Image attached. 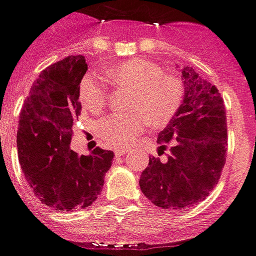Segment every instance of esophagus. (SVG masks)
Instances as JSON below:
<instances>
[{"label":"esophagus","instance_id":"1","mask_svg":"<svg viewBox=\"0 0 256 256\" xmlns=\"http://www.w3.org/2000/svg\"><path fill=\"white\" fill-rule=\"evenodd\" d=\"M114 156L116 158H120V156H124L128 152V148H120V150H114Z\"/></svg>","mask_w":256,"mask_h":256}]
</instances>
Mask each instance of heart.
I'll return each mask as SVG.
<instances>
[{"label":"heart","mask_w":256,"mask_h":256,"mask_svg":"<svg viewBox=\"0 0 256 256\" xmlns=\"http://www.w3.org/2000/svg\"><path fill=\"white\" fill-rule=\"evenodd\" d=\"M112 84L134 88L130 108L134 112L110 114L97 124V136L102 146H124L148 124L167 126L183 102L184 85L179 77L164 73L158 65L146 60H130L104 70ZM81 104L92 114H100L108 104L106 81L94 74L82 78L78 89Z\"/></svg>","instance_id":"heart-1"}]
</instances>
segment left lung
<instances>
[{
  "label": "left lung",
  "instance_id": "obj_1",
  "mask_svg": "<svg viewBox=\"0 0 256 256\" xmlns=\"http://www.w3.org/2000/svg\"><path fill=\"white\" fill-rule=\"evenodd\" d=\"M184 97L179 112L159 134L171 144L166 162L152 158L140 178L142 194L167 210L200 203L220 179L227 152L224 101L215 85L184 66ZM162 152L166 146H160Z\"/></svg>",
  "mask_w": 256,
  "mask_h": 256
}]
</instances>
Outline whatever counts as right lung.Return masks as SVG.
<instances>
[{
	"instance_id": "obj_1",
	"label": "right lung",
	"mask_w": 256,
	"mask_h": 256,
	"mask_svg": "<svg viewBox=\"0 0 256 256\" xmlns=\"http://www.w3.org/2000/svg\"><path fill=\"white\" fill-rule=\"evenodd\" d=\"M88 70L84 56H69L42 70L24 102L17 150L36 198L57 211L85 208L97 199L114 152L96 146L88 156L70 150L78 120V89Z\"/></svg>"
}]
</instances>
